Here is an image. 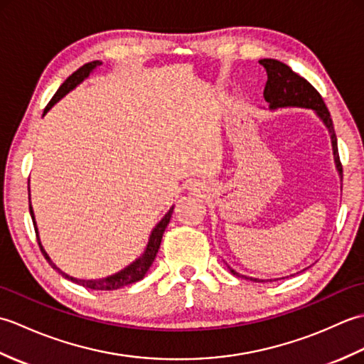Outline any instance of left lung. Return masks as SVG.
<instances>
[{
    "instance_id": "8db88e82",
    "label": "left lung",
    "mask_w": 364,
    "mask_h": 364,
    "mask_svg": "<svg viewBox=\"0 0 364 364\" xmlns=\"http://www.w3.org/2000/svg\"><path fill=\"white\" fill-rule=\"evenodd\" d=\"M259 64L264 67L267 72L264 100L269 103L270 109H277V107H306V109H313L316 114H318V117L323 122V125L327 127L330 133L331 146H333L335 164L339 175L343 176V166L338 154V141H336L333 122H331L330 112L327 109L326 103H323L319 92L316 90L305 78H301V76H299L296 72H292L291 67L280 63V60L261 59ZM230 270L233 275L242 277L245 280L264 282V280H258V278L237 274L236 270H233L231 267Z\"/></svg>"
}]
</instances>
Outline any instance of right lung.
Instances as JSON below:
<instances>
[{
  "label": "right lung",
  "mask_w": 364,
  "mask_h": 364,
  "mask_svg": "<svg viewBox=\"0 0 364 364\" xmlns=\"http://www.w3.org/2000/svg\"><path fill=\"white\" fill-rule=\"evenodd\" d=\"M98 65H102V63L100 60H92V63H87L84 64L82 67H80L78 70H76L75 73H72L68 78L63 82V86H60L58 89L56 94H54V97L50 100V103L46 105L45 111H43V115L48 112L51 107L56 105L60 98L65 97L68 92L73 90L78 84H81L84 80L87 78V76L95 70V68ZM29 192V189H28ZM29 213H31V218H33V223H34V230H36V235H37V241H38V247H41V250L43 253V257L46 258V261L50 262V266L53 269H56L59 274H63V277H65L67 280H72L73 283H78L81 286H84V288H89V289H95V291H112V289H119V288H123V286H128V284H133L139 280H142V278L145 277L146 270L150 269V266L153 264L154 258H156V253L159 250V245H161V239H162V235H164V231L170 222V218H172V213H173V206L170 208L168 213L164 215V218L161 219V222L158 223L156 227L153 228L151 235H150V239H149V244H146V249L145 252L142 253V257H139L134 262H131V264L125 269H122L120 272L114 274V275H109L106 278H100V280H80V278H75V277H70L67 275L65 272H63L59 267H56V264L50 259L48 255H46V252L43 250V247L41 244V239H38V231H37V225H36V219H34V213H33V206H31L29 203Z\"/></svg>",
  "instance_id": "add662e5"
}]
</instances>
